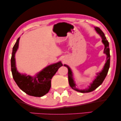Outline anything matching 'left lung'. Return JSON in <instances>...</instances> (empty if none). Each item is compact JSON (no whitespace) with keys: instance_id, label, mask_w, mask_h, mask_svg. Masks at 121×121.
<instances>
[{"instance_id":"1","label":"left lung","mask_w":121,"mask_h":121,"mask_svg":"<svg viewBox=\"0 0 121 121\" xmlns=\"http://www.w3.org/2000/svg\"><path fill=\"white\" fill-rule=\"evenodd\" d=\"M95 29L97 31L99 34L102 38V43L104 45V53H106L107 55V61L105 63V65L104 67V69L102 70L101 72L100 73H98L96 78L94 79V80L92 84H91V85L89 86V87L85 90H79L76 87V85L73 79V74L72 71H71V69L70 68L68 65H64L68 69V78H69V82L70 84V86L72 89L74 90L77 91V92L80 93H88L93 91L95 90L96 88L98 87L99 86L102 84V83L104 82V80L105 79L107 74L108 73L109 69L110 66V50L109 47V42L106 39V37L104 35V33L103 31L101 30L99 27H95Z\"/></svg>"}]
</instances>
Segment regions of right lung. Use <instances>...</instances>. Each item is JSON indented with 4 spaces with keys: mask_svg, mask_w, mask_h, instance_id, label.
<instances>
[{
    "mask_svg": "<svg viewBox=\"0 0 121 121\" xmlns=\"http://www.w3.org/2000/svg\"><path fill=\"white\" fill-rule=\"evenodd\" d=\"M19 38L13 48L11 59V71L14 80L19 87L30 96L41 97L48 93L51 87V79L58 69L63 66L61 62L49 65L38 73L36 76L31 77L21 74L17 70L15 54L18 49Z\"/></svg>",
    "mask_w": 121,
    "mask_h": 121,
    "instance_id": "add662e5",
    "label": "right lung"
}]
</instances>
